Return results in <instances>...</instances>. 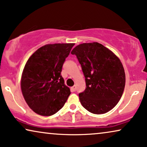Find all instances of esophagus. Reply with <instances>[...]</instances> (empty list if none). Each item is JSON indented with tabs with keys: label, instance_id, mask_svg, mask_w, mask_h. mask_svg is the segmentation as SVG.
I'll use <instances>...</instances> for the list:
<instances>
[{
	"label": "esophagus",
	"instance_id": "34e87169",
	"mask_svg": "<svg viewBox=\"0 0 147 147\" xmlns=\"http://www.w3.org/2000/svg\"><path fill=\"white\" fill-rule=\"evenodd\" d=\"M71 90L73 92H75L76 90V86H73V87H71Z\"/></svg>",
	"mask_w": 147,
	"mask_h": 147
}]
</instances>
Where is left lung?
I'll return each mask as SVG.
<instances>
[{"mask_svg": "<svg viewBox=\"0 0 147 147\" xmlns=\"http://www.w3.org/2000/svg\"><path fill=\"white\" fill-rule=\"evenodd\" d=\"M71 53L77 57L85 77L86 90L79 94L82 105L96 114L111 110L125 86V72L119 58L97 42L80 44Z\"/></svg>", "mask_w": 147, "mask_h": 147, "instance_id": "1", "label": "left lung"}]
</instances>
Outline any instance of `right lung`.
Here are the masks:
<instances>
[{
    "mask_svg": "<svg viewBox=\"0 0 147 147\" xmlns=\"http://www.w3.org/2000/svg\"><path fill=\"white\" fill-rule=\"evenodd\" d=\"M75 43L47 44L29 58L21 79L22 94L29 108L49 116L63 107L71 94L61 72Z\"/></svg>",
    "mask_w": 147,
    "mask_h": 147,
    "instance_id": "obj_1",
    "label": "right lung"
}]
</instances>
